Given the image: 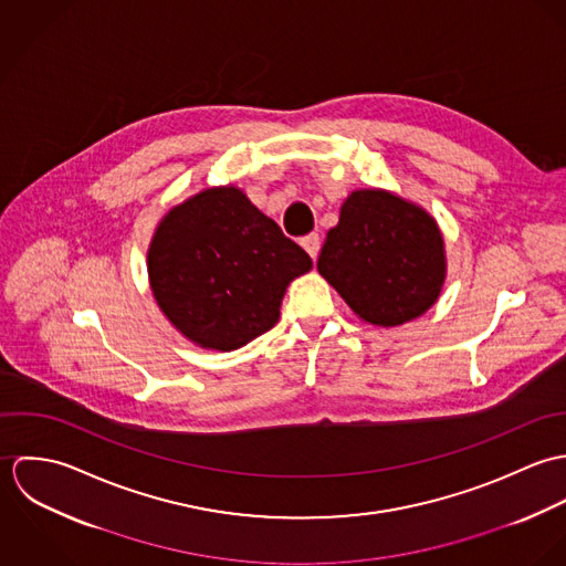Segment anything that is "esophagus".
<instances>
[{
    "label": "esophagus",
    "mask_w": 566,
    "mask_h": 566,
    "mask_svg": "<svg viewBox=\"0 0 566 566\" xmlns=\"http://www.w3.org/2000/svg\"><path fill=\"white\" fill-rule=\"evenodd\" d=\"M301 245L307 250V254H310L312 259H316L318 252H321V238H318L316 233H312V235H307V238L301 240Z\"/></svg>",
    "instance_id": "34e87169"
}]
</instances>
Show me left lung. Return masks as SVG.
<instances>
[{"label":"left lung","mask_w":566,"mask_h":566,"mask_svg":"<svg viewBox=\"0 0 566 566\" xmlns=\"http://www.w3.org/2000/svg\"><path fill=\"white\" fill-rule=\"evenodd\" d=\"M318 272L359 321L401 326L444 287V238L420 205L388 189H355L326 233Z\"/></svg>","instance_id":"obj_1"}]
</instances>
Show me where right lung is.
Masks as SVG:
<instances>
[{
	"label": "right lung",
	"instance_id": "obj_1",
	"mask_svg": "<svg viewBox=\"0 0 566 566\" xmlns=\"http://www.w3.org/2000/svg\"><path fill=\"white\" fill-rule=\"evenodd\" d=\"M148 281L169 324L207 350H235L279 323L287 285L312 270L235 185L209 187L163 216Z\"/></svg>",
	"mask_w": 566,
	"mask_h": 566
}]
</instances>
